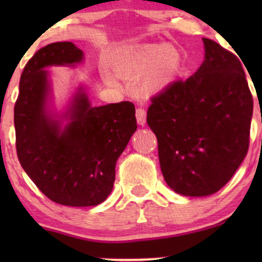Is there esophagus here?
I'll list each match as a JSON object with an SVG mask.
<instances>
[{
    "label": "esophagus",
    "mask_w": 262,
    "mask_h": 262,
    "mask_svg": "<svg viewBox=\"0 0 262 262\" xmlns=\"http://www.w3.org/2000/svg\"><path fill=\"white\" fill-rule=\"evenodd\" d=\"M135 116H137V121L140 125L145 124V123H146V112H145V110H144V108H138Z\"/></svg>",
    "instance_id": "esophagus-1"
}]
</instances>
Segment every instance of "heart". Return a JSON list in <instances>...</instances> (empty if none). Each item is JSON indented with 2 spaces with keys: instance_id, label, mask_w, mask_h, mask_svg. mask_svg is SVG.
Listing matches in <instances>:
<instances>
[{
  "instance_id": "b5f03b06",
  "label": "heart",
  "mask_w": 262,
  "mask_h": 262,
  "mask_svg": "<svg viewBox=\"0 0 262 262\" xmlns=\"http://www.w3.org/2000/svg\"><path fill=\"white\" fill-rule=\"evenodd\" d=\"M181 64V54L173 45H146L119 55L114 60L113 70L124 79H134L143 74L141 91L158 93L172 83ZM101 74L108 85L117 86L118 80L110 69L103 68Z\"/></svg>"
}]
</instances>
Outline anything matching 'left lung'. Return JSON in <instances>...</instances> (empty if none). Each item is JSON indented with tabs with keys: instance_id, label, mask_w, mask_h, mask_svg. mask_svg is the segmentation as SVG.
<instances>
[{
	"instance_id": "8db88e82",
	"label": "left lung",
	"mask_w": 262,
	"mask_h": 262,
	"mask_svg": "<svg viewBox=\"0 0 262 262\" xmlns=\"http://www.w3.org/2000/svg\"><path fill=\"white\" fill-rule=\"evenodd\" d=\"M202 40L200 69L152 97L146 114L165 181L189 197L215 193L235 173L249 149L254 107L240 60Z\"/></svg>"
}]
</instances>
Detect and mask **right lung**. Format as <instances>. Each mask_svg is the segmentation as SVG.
Wrapping results in <instances>:
<instances>
[{
    "label": "right lung",
    "mask_w": 262,
    "mask_h": 262,
    "mask_svg": "<svg viewBox=\"0 0 262 262\" xmlns=\"http://www.w3.org/2000/svg\"><path fill=\"white\" fill-rule=\"evenodd\" d=\"M82 60V50L71 41L39 49L20 75L14 104L23 170L49 200L70 207L97 206L110 196L116 162L137 130L132 102L93 107L83 86L77 87L64 113L50 111L47 68L75 66Z\"/></svg>",
    "instance_id": "1"
}]
</instances>
